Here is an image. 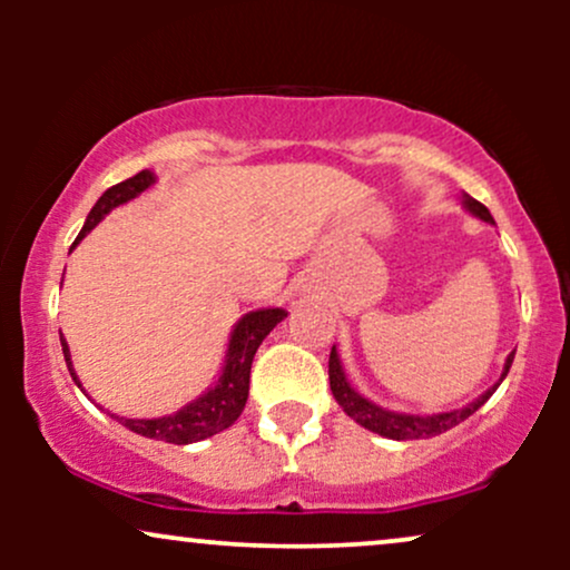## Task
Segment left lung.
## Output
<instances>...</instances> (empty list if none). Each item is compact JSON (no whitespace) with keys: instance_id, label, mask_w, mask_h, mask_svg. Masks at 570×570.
I'll return each mask as SVG.
<instances>
[{"instance_id":"left-lung-1","label":"left lung","mask_w":570,"mask_h":570,"mask_svg":"<svg viewBox=\"0 0 570 570\" xmlns=\"http://www.w3.org/2000/svg\"><path fill=\"white\" fill-rule=\"evenodd\" d=\"M461 203H463V208L472 214V217L495 225L488 208L482 206L480 200H474L472 195L463 193ZM512 362H514V353H509L507 362H503V372H501L499 381L490 385L485 394H480L474 399V402H469L466 407L450 410V412H434V415H410V412L385 410V407H381V404L370 402L367 396L358 394V391L348 383V377H345L343 362H340V353H337L335 345H332V353H330V389H332V396H335V402L340 404V407H343L345 415L353 417L358 426L375 431V434L385 436V440H396V442H402V440H429V436H440V434H444V431L458 426V423L466 421L472 412L480 410L482 404H485L488 399L495 394V389H499L503 377H507V372H509V367H512Z\"/></svg>"}]
</instances>
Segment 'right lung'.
I'll return each instance as SVG.
<instances>
[{
  "label": "right lung",
  "mask_w": 570,
  "mask_h": 570,
  "mask_svg": "<svg viewBox=\"0 0 570 570\" xmlns=\"http://www.w3.org/2000/svg\"><path fill=\"white\" fill-rule=\"evenodd\" d=\"M158 181L149 168H144L130 179L120 181V185L109 187L101 198L96 200V206L90 208L88 219H85L80 235H77L75 246L88 235L94 227L107 217L109 212L122 203L139 198L144 189H149ZM71 246V248H75ZM286 318L284 307H259V311H248L246 316L238 318V324L233 326L230 340H227L225 362H222L219 377L208 391H203L198 399L185 404L181 410L171 412V415L160 417H120L112 415L115 421H120L122 426L134 431V434L147 436V440H160L171 444H193L200 440H208V436L219 434V431L230 429L235 421L240 417V412L246 407L248 399V375H252V362L254 353H257L263 340L271 335L273 326L281 324ZM63 358H67V367L71 381L82 389L80 377H77L75 364H71V351L69 343L61 337Z\"/></svg>",
  "instance_id": "1"
}]
</instances>
